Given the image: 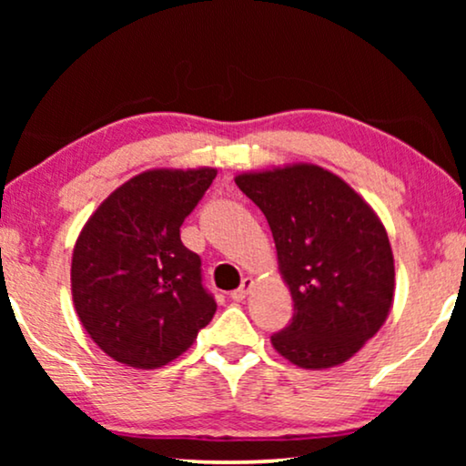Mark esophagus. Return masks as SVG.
Segmentation results:
<instances>
[{"label": "esophagus", "instance_id": "1", "mask_svg": "<svg viewBox=\"0 0 466 466\" xmlns=\"http://www.w3.org/2000/svg\"><path fill=\"white\" fill-rule=\"evenodd\" d=\"M250 290H252V278H244V279H241L239 289H235L231 292V299H233V301H244Z\"/></svg>", "mask_w": 466, "mask_h": 466}]
</instances>
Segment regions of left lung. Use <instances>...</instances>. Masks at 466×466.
I'll return each mask as SVG.
<instances>
[{
    "instance_id": "8db88e82",
    "label": "left lung",
    "mask_w": 466,
    "mask_h": 466,
    "mask_svg": "<svg viewBox=\"0 0 466 466\" xmlns=\"http://www.w3.org/2000/svg\"><path fill=\"white\" fill-rule=\"evenodd\" d=\"M241 193L269 222L295 314L273 348L303 369L341 365L378 333L392 305L386 228L341 177L316 165L244 174Z\"/></svg>"
}]
</instances>
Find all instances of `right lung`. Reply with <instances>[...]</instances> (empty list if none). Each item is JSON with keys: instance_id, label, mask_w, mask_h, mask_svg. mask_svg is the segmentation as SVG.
Here are the masks:
<instances>
[{"instance_id": "obj_1", "label": "right lung", "mask_w": 466, "mask_h": 466, "mask_svg": "<svg viewBox=\"0 0 466 466\" xmlns=\"http://www.w3.org/2000/svg\"><path fill=\"white\" fill-rule=\"evenodd\" d=\"M216 169L144 171L114 190L82 228L72 295L91 339L136 369L167 365L193 346L216 314L201 258L180 227Z\"/></svg>"}]
</instances>
